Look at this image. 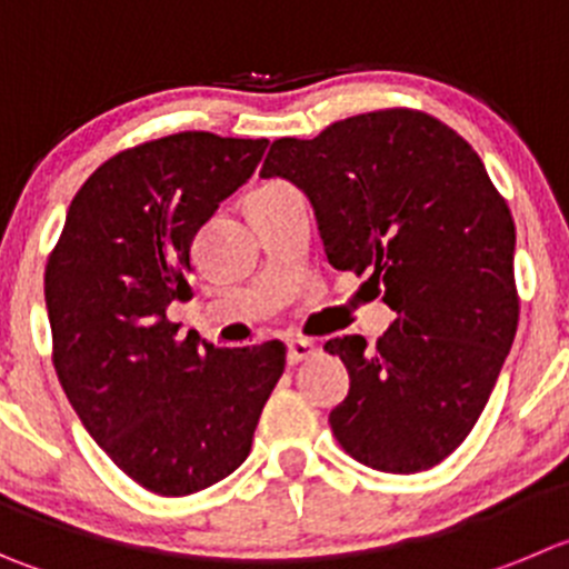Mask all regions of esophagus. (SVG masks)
Returning a JSON list of instances; mask_svg holds the SVG:
<instances>
[{"label":"esophagus","instance_id":"34e87169","mask_svg":"<svg viewBox=\"0 0 569 569\" xmlns=\"http://www.w3.org/2000/svg\"><path fill=\"white\" fill-rule=\"evenodd\" d=\"M316 355V346L310 343V340H290L288 343V362L290 366H299L301 360H307V357Z\"/></svg>","mask_w":569,"mask_h":569}]
</instances>
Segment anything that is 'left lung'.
Instances as JSON below:
<instances>
[{
    "label": "left lung",
    "instance_id": "obj_1",
    "mask_svg": "<svg viewBox=\"0 0 569 569\" xmlns=\"http://www.w3.org/2000/svg\"><path fill=\"white\" fill-rule=\"evenodd\" d=\"M259 176L293 181L329 264L369 273L397 312L375 349L362 335L323 346L349 371L329 413L338 443L391 475L441 463L483 413L519 321L517 231L480 156L430 113L386 108L276 139Z\"/></svg>",
    "mask_w": 569,
    "mask_h": 569
}]
</instances>
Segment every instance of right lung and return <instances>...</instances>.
<instances>
[{"label": "right lung", "mask_w": 569, "mask_h": 569, "mask_svg": "<svg viewBox=\"0 0 569 569\" xmlns=\"http://www.w3.org/2000/svg\"><path fill=\"white\" fill-rule=\"evenodd\" d=\"M268 139L183 131L122 150L69 203L44 296L58 380L89 436L139 486L187 497L234 472L284 371V343L218 349L167 318L189 299L194 234Z\"/></svg>", "instance_id": "obj_1"}]
</instances>
